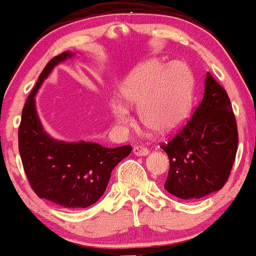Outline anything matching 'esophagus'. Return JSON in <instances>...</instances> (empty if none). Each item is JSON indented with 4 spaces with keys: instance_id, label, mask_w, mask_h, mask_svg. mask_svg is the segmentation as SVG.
Returning <instances> with one entry per match:
<instances>
[{
    "instance_id": "34e87169",
    "label": "esophagus",
    "mask_w": 256,
    "mask_h": 256,
    "mask_svg": "<svg viewBox=\"0 0 256 256\" xmlns=\"http://www.w3.org/2000/svg\"><path fill=\"white\" fill-rule=\"evenodd\" d=\"M133 152L136 155V156H146V155L149 154V149L146 146H136L133 148Z\"/></svg>"
}]
</instances>
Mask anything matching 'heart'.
Listing matches in <instances>:
<instances>
[{"label": "heart", "instance_id": "b5f03b06", "mask_svg": "<svg viewBox=\"0 0 256 256\" xmlns=\"http://www.w3.org/2000/svg\"><path fill=\"white\" fill-rule=\"evenodd\" d=\"M126 104L139 108L140 120L155 134L178 129L188 117L194 100V82L182 62L152 60L136 68L122 88ZM112 113L117 122L128 124L130 113L124 104L114 102Z\"/></svg>", "mask_w": 256, "mask_h": 256}]
</instances>
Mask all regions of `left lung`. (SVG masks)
I'll return each mask as SVG.
<instances>
[{"label":"left lung","mask_w":256,"mask_h":256,"mask_svg":"<svg viewBox=\"0 0 256 256\" xmlns=\"http://www.w3.org/2000/svg\"><path fill=\"white\" fill-rule=\"evenodd\" d=\"M238 127L224 88L207 72L204 94L194 114L160 148L170 162L165 190L197 200L226 185L238 149Z\"/></svg>","instance_id":"obj_1"}]
</instances>
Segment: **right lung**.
Returning <instances> with one entry per match:
<instances>
[{
    "mask_svg": "<svg viewBox=\"0 0 256 256\" xmlns=\"http://www.w3.org/2000/svg\"><path fill=\"white\" fill-rule=\"evenodd\" d=\"M72 52L52 58L39 75L26 101L18 128V149L28 182L39 198L65 208H86L104 194L116 165L127 158L130 146L104 148L96 143H64L43 130L34 96L50 71Z\"/></svg>",
    "mask_w": 256,
    "mask_h": 256,
    "instance_id": "add662e5",
    "label": "right lung"
}]
</instances>
